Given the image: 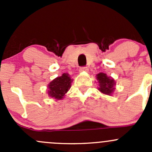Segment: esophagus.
Listing matches in <instances>:
<instances>
[{
	"mask_svg": "<svg viewBox=\"0 0 152 152\" xmlns=\"http://www.w3.org/2000/svg\"><path fill=\"white\" fill-rule=\"evenodd\" d=\"M79 71L80 72H88V68L87 67H81L79 69Z\"/></svg>",
	"mask_w": 152,
	"mask_h": 152,
	"instance_id": "1",
	"label": "esophagus"
}]
</instances>
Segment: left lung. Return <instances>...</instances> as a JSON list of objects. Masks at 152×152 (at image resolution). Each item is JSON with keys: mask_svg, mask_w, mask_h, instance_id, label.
Returning a JSON list of instances; mask_svg holds the SVG:
<instances>
[{"mask_svg": "<svg viewBox=\"0 0 152 152\" xmlns=\"http://www.w3.org/2000/svg\"><path fill=\"white\" fill-rule=\"evenodd\" d=\"M96 79L99 86L98 89L101 93L108 96L113 94L115 89V82L113 78L108 76L104 73H99L96 75Z\"/></svg>", "mask_w": 152, "mask_h": 152, "instance_id": "left-lung-1", "label": "left lung"}]
</instances>
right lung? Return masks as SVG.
Returning <instances> with one entry per match:
<instances>
[{
	"instance_id": "add662e5",
	"label": "right lung",
	"mask_w": 152,
	"mask_h": 152,
	"mask_svg": "<svg viewBox=\"0 0 152 152\" xmlns=\"http://www.w3.org/2000/svg\"><path fill=\"white\" fill-rule=\"evenodd\" d=\"M73 79L68 73H63L61 76L55 78L48 85V95L56 100H61L71 87Z\"/></svg>"
}]
</instances>
